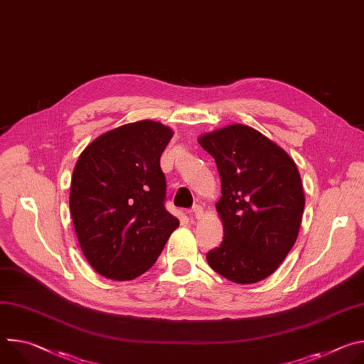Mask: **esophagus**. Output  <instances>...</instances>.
I'll return each mask as SVG.
<instances>
[{
  "label": "esophagus",
  "mask_w": 364,
  "mask_h": 364,
  "mask_svg": "<svg viewBox=\"0 0 364 364\" xmlns=\"http://www.w3.org/2000/svg\"><path fill=\"white\" fill-rule=\"evenodd\" d=\"M191 213H193V216H194L196 219H200V218H203V207H201L200 204H196V205H193Z\"/></svg>",
  "instance_id": "34e87169"
}]
</instances>
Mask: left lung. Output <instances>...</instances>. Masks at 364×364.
<instances>
[{
  "instance_id": "left-lung-1",
  "label": "left lung",
  "mask_w": 364,
  "mask_h": 364,
  "mask_svg": "<svg viewBox=\"0 0 364 364\" xmlns=\"http://www.w3.org/2000/svg\"><path fill=\"white\" fill-rule=\"evenodd\" d=\"M216 161V204L223 242L205 255L210 268L236 284L274 274L292 249L304 213V190L289 155L259 131L233 124L198 138Z\"/></svg>"
}]
</instances>
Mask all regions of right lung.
<instances>
[{
  "label": "right lung",
  "instance_id": "1",
  "mask_svg": "<svg viewBox=\"0 0 364 364\" xmlns=\"http://www.w3.org/2000/svg\"><path fill=\"white\" fill-rule=\"evenodd\" d=\"M173 131L154 121L122 125L80 154L70 186V213L82 252L102 277L135 279L157 261L178 228L166 210L161 154Z\"/></svg>",
  "mask_w": 364,
  "mask_h": 364
}]
</instances>
